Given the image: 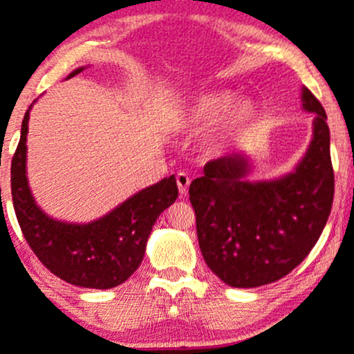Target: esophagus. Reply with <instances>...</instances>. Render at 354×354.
Wrapping results in <instances>:
<instances>
[{
    "label": "esophagus",
    "mask_w": 354,
    "mask_h": 354,
    "mask_svg": "<svg viewBox=\"0 0 354 354\" xmlns=\"http://www.w3.org/2000/svg\"><path fill=\"white\" fill-rule=\"evenodd\" d=\"M189 181H192V180H189L188 174L183 173V171L176 174V185H178V189H180L181 195H186V193H188Z\"/></svg>",
    "instance_id": "esophagus-1"
}]
</instances>
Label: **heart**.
<instances>
[{
  "mask_svg": "<svg viewBox=\"0 0 354 354\" xmlns=\"http://www.w3.org/2000/svg\"><path fill=\"white\" fill-rule=\"evenodd\" d=\"M232 102H234V95L228 92H209V94L196 97L186 109L188 122L196 129H203L221 119L208 141V149L212 153L223 151L236 136L248 129V126L255 119L254 104L242 100L230 108Z\"/></svg>",
  "mask_w": 354,
  "mask_h": 354,
  "instance_id": "b5f03b06",
  "label": "heart"
}]
</instances>
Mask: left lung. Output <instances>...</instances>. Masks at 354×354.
I'll use <instances>...</instances> for the list:
<instances>
[{"mask_svg": "<svg viewBox=\"0 0 354 354\" xmlns=\"http://www.w3.org/2000/svg\"><path fill=\"white\" fill-rule=\"evenodd\" d=\"M314 112V138L296 171L275 181L248 183L240 154L212 159L189 185L205 262L225 284L259 287L286 277L316 245L335 196L326 111L304 88Z\"/></svg>", "mask_w": 354, "mask_h": 354, "instance_id": "8db88e82", "label": "left lung"}]
</instances>
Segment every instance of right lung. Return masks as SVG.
I'll return each mask as SVG.
<instances>
[{
	"instance_id": "1",
	"label": "right lung",
	"mask_w": 354,
	"mask_h": 354,
	"mask_svg": "<svg viewBox=\"0 0 354 354\" xmlns=\"http://www.w3.org/2000/svg\"><path fill=\"white\" fill-rule=\"evenodd\" d=\"M28 115L26 111L11 161V196L23 236L46 269L68 284L87 289L122 284L142 262L153 225L178 198L176 180L165 178L92 223L73 225L48 218L35 203L26 181Z\"/></svg>"
}]
</instances>
